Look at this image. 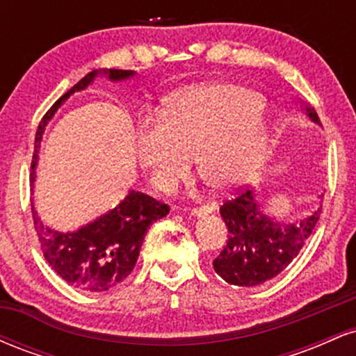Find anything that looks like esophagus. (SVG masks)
<instances>
[{
    "label": "esophagus",
    "instance_id": "obj_1",
    "mask_svg": "<svg viewBox=\"0 0 356 356\" xmlns=\"http://www.w3.org/2000/svg\"><path fill=\"white\" fill-rule=\"evenodd\" d=\"M218 209V204L216 202H207L204 204L201 207H194V209L191 211L192 216H197V218H201V216H206V214H211V212H214Z\"/></svg>",
    "mask_w": 356,
    "mask_h": 356
}]
</instances>
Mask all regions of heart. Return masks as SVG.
<instances>
[{
    "mask_svg": "<svg viewBox=\"0 0 356 356\" xmlns=\"http://www.w3.org/2000/svg\"><path fill=\"white\" fill-rule=\"evenodd\" d=\"M264 99L236 83H207L170 97L167 117L144 118L136 132L138 164L159 189L197 172L212 189L229 191L263 164L269 130Z\"/></svg>",
    "mask_w": 356,
    "mask_h": 356,
    "instance_id": "obj_1",
    "label": "heart"
}]
</instances>
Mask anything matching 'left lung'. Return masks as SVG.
I'll return each instance as SVG.
<instances>
[{
	"label": "left lung",
	"mask_w": 356,
	"mask_h": 356,
	"mask_svg": "<svg viewBox=\"0 0 356 356\" xmlns=\"http://www.w3.org/2000/svg\"><path fill=\"white\" fill-rule=\"evenodd\" d=\"M303 110L312 122L321 125L313 107L305 105ZM219 212L229 238L212 261L214 271L226 283L251 288L276 277L295 259L320 219L321 206L305 219L283 224L269 218L254 191L248 189L224 202Z\"/></svg>",
	"instance_id": "left-lung-1"
}]
</instances>
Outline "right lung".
<instances>
[{
	"label": "right lung",
	"instance_id": "obj_1",
	"mask_svg": "<svg viewBox=\"0 0 356 356\" xmlns=\"http://www.w3.org/2000/svg\"><path fill=\"white\" fill-rule=\"evenodd\" d=\"M99 75L108 76L110 81H124L136 76L132 70H93L85 75L75 87L68 90L53 107L44 113L35 137V154L31 161V182H35V167L38 164L40 142L48 122L70 95L85 90ZM35 229L42 243L43 256L73 288L81 291L102 293L125 280L137 263L138 252L150 224L165 218L169 206L155 201L142 192L130 191L118 206L105 214L83 224L75 231H55L44 226L35 206H31Z\"/></svg>",
	"mask_w": 356,
	"mask_h": 356
}]
</instances>
